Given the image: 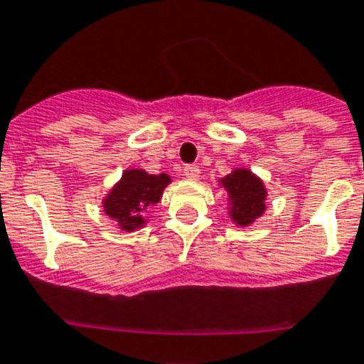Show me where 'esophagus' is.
Instances as JSON below:
<instances>
[{"instance_id":"obj_1","label":"esophagus","mask_w":364,"mask_h":364,"mask_svg":"<svg viewBox=\"0 0 364 364\" xmlns=\"http://www.w3.org/2000/svg\"><path fill=\"white\" fill-rule=\"evenodd\" d=\"M184 176L189 180H197L200 176V169L197 165H186L184 167Z\"/></svg>"}]
</instances>
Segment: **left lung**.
Instances as JSON below:
<instances>
[{
  "label": "left lung",
  "mask_w": 364,
  "mask_h": 364,
  "mask_svg": "<svg viewBox=\"0 0 364 364\" xmlns=\"http://www.w3.org/2000/svg\"><path fill=\"white\" fill-rule=\"evenodd\" d=\"M230 200V219L240 227H247L266 210V188L262 180L249 169H234L219 180Z\"/></svg>",
  "instance_id": "obj_1"
}]
</instances>
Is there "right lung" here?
<instances>
[{"instance_id":"1","label":"right lung","mask_w":364,"mask_h":364,"mask_svg":"<svg viewBox=\"0 0 364 364\" xmlns=\"http://www.w3.org/2000/svg\"><path fill=\"white\" fill-rule=\"evenodd\" d=\"M169 182L171 178L165 173L149 175L143 169L124 171L122 178L104 199V212L117 221L119 229L128 232L139 229L146 223L149 210L160 203Z\"/></svg>"}]
</instances>
